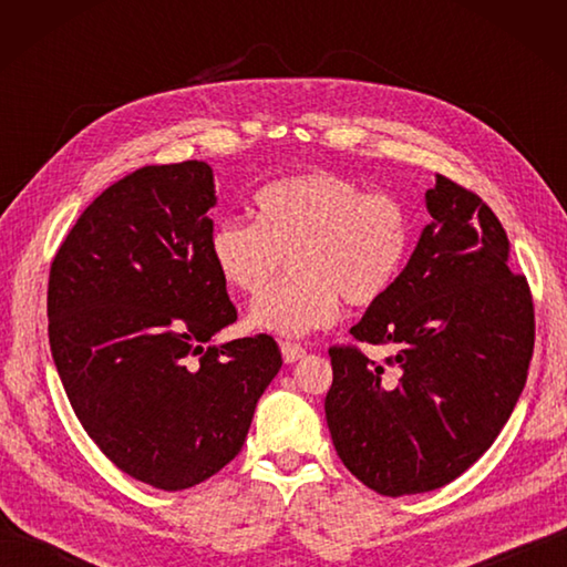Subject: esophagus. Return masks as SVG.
I'll return each mask as SVG.
<instances>
[{
  "mask_svg": "<svg viewBox=\"0 0 567 567\" xmlns=\"http://www.w3.org/2000/svg\"><path fill=\"white\" fill-rule=\"evenodd\" d=\"M280 351H282L285 363H297L299 358H305L307 348L299 346V343H292V341H282V343H280Z\"/></svg>",
  "mask_w": 567,
  "mask_h": 567,
  "instance_id": "obj_1",
  "label": "esophagus"
}]
</instances>
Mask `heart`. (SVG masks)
Wrapping results in <instances>:
<instances>
[{"label":"heart","instance_id":"1","mask_svg":"<svg viewBox=\"0 0 567 567\" xmlns=\"http://www.w3.org/2000/svg\"><path fill=\"white\" fill-rule=\"evenodd\" d=\"M256 224L221 219L209 258L231 290L256 297L290 256L292 277L250 307V327L305 336L339 317L341 299L372 307L400 280L414 246L412 214L353 177L309 171L277 177L252 197Z\"/></svg>","mask_w":567,"mask_h":567}]
</instances>
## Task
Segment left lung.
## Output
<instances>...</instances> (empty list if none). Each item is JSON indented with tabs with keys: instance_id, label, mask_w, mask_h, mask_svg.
Returning <instances> with one entry per match:
<instances>
[{
	"instance_id": "8db88e82",
	"label": "left lung",
	"mask_w": 567,
	"mask_h": 567,
	"mask_svg": "<svg viewBox=\"0 0 567 567\" xmlns=\"http://www.w3.org/2000/svg\"><path fill=\"white\" fill-rule=\"evenodd\" d=\"M431 224L388 297L351 329L384 365L331 346L327 424L343 465L384 497L453 483L514 412L534 353V299L475 192L436 175Z\"/></svg>"
}]
</instances>
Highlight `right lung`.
Masks as SVG:
<instances>
[{
	"label": "right lung",
	"mask_w": 567,
	"mask_h": 567,
	"mask_svg": "<svg viewBox=\"0 0 567 567\" xmlns=\"http://www.w3.org/2000/svg\"><path fill=\"white\" fill-rule=\"evenodd\" d=\"M214 204L207 163L138 167L80 214L48 277V339L82 429L165 492L234 461L282 368L268 333L207 346L236 321L209 258Z\"/></svg>",
	"instance_id": "obj_1"
}]
</instances>
